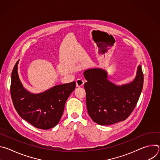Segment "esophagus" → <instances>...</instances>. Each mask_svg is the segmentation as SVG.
Returning <instances> with one entry per match:
<instances>
[{"label":"esophagus","instance_id":"34e87169","mask_svg":"<svg viewBox=\"0 0 160 160\" xmlns=\"http://www.w3.org/2000/svg\"><path fill=\"white\" fill-rule=\"evenodd\" d=\"M76 84H77V87H82L84 84V80L81 78H78L76 80Z\"/></svg>","mask_w":160,"mask_h":160}]
</instances>
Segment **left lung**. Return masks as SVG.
Masks as SVG:
<instances>
[{"label": "left lung", "instance_id": "1", "mask_svg": "<svg viewBox=\"0 0 160 160\" xmlns=\"http://www.w3.org/2000/svg\"><path fill=\"white\" fill-rule=\"evenodd\" d=\"M87 82V109L96 123L108 125L125 120L138 102L144 83L139 65L135 79L130 83L117 85L108 80L107 72L101 68H92L83 72Z\"/></svg>", "mask_w": 160, "mask_h": 160}]
</instances>
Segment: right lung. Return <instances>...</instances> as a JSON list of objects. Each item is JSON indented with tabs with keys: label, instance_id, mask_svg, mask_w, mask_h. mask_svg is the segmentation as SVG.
Segmentation results:
<instances>
[{
	"label": "right lung",
	"instance_id": "add662e5",
	"mask_svg": "<svg viewBox=\"0 0 160 160\" xmlns=\"http://www.w3.org/2000/svg\"><path fill=\"white\" fill-rule=\"evenodd\" d=\"M19 60L11 74V96L18 115L35 127L48 130L59 122L68 97L75 89V82L56 85L39 94H32L21 83L18 73Z\"/></svg>",
	"mask_w": 160,
	"mask_h": 160
}]
</instances>
